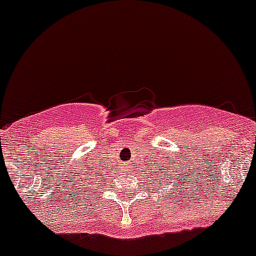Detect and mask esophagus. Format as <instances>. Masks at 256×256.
Here are the masks:
<instances>
[{"label": "esophagus", "mask_w": 256, "mask_h": 256, "mask_svg": "<svg viewBox=\"0 0 256 256\" xmlns=\"http://www.w3.org/2000/svg\"><path fill=\"white\" fill-rule=\"evenodd\" d=\"M126 166H128V164H126Z\"/></svg>", "instance_id": "obj_1"}]
</instances>
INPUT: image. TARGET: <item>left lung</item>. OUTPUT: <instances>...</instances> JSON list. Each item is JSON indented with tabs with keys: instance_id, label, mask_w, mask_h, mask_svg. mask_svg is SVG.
I'll use <instances>...</instances> for the list:
<instances>
[{
	"instance_id": "1",
	"label": "left lung",
	"mask_w": 256,
	"mask_h": 256,
	"mask_svg": "<svg viewBox=\"0 0 256 256\" xmlns=\"http://www.w3.org/2000/svg\"><path fill=\"white\" fill-rule=\"evenodd\" d=\"M170 160H169V155L166 158V162L162 160V162H156L152 165H150V168L152 169V176H154V182L160 183L162 186H174L180 187V192H182L180 188V182L182 180V173H180V169H176L174 166H172ZM186 174H188V172H186ZM174 182H178V185H174ZM162 188V187H160ZM173 191H177V190H173Z\"/></svg>"
}]
</instances>
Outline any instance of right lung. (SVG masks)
<instances>
[{
    "label": "right lung",
    "mask_w": 256,
    "mask_h": 256,
    "mask_svg": "<svg viewBox=\"0 0 256 256\" xmlns=\"http://www.w3.org/2000/svg\"><path fill=\"white\" fill-rule=\"evenodd\" d=\"M94 168H96V166H94V164H92L91 162H87V160H86V164H83V170H80L76 173V174H79L78 180H82L83 186L87 187L88 183H94L96 177L98 176V174L94 172Z\"/></svg>",
    "instance_id": "right-lung-1"
}]
</instances>
